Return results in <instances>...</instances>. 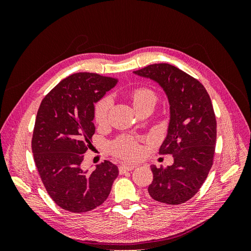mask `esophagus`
I'll list each match as a JSON object with an SVG mask.
<instances>
[{
  "mask_svg": "<svg viewBox=\"0 0 251 251\" xmlns=\"http://www.w3.org/2000/svg\"><path fill=\"white\" fill-rule=\"evenodd\" d=\"M136 164H121L120 168H119V171L120 173H125V172H128V171H132L136 168Z\"/></svg>",
  "mask_w": 251,
  "mask_h": 251,
  "instance_id": "esophagus-1",
  "label": "esophagus"
}]
</instances>
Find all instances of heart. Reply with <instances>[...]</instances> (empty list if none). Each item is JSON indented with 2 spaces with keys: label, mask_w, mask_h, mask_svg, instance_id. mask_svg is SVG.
Wrapping results in <instances>:
<instances>
[{
  "label": "heart",
  "mask_w": 251,
  "mask_h": 251,
  "mask_svg": "<svg viewBox=\"0 0 251 251\" xmlns=\"http://www.w3.org/2000/svg\"><path fill=\"white\" fill-rule=\"evenodd\" d=\"M156 96L153 91L147 89V88H139L134 91L133 93V102L135 107H138V105L153 100L155 101ZM112 107V98L107 96L102 98L101 100L98 101L95 105V112H94V117L97 123H103L108 117V113ZM115 153L124 156L126 158H134L139 154V146L134 139L132 138H120L118 139L113 146Z\"/></svg>",
  "instance_id": "b5f03b06"
}]
</instances>
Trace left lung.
Here are the masks:
<instances>
[{
	"label": "left lung",
	"instance_id": "obj_1",
	"mask_svg": "<svg viewBox=\"0 0 251 251\" xmlns=\"http://www.w3.org/2000/svg\"><path fill=\"white\" fill-rule=\"evenodd\" d=\"M157 82L168 97L170 123L159 153L171 154L174 163L151 165V198L170 205L182 204L198 193L211 169L217 121L210 97L202 83L170 64H154L134 71Z\"/></svg>",
	"mask_w": 251,
	"mask_h": 251
}]
</instances>
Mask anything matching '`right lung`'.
Segmentation results:
<instances>
[{
  "mask_svg": "<svg viewBox=\"0 0 251 251\" xmlns=\"http://www.w3.org/2000/svg\"><path fill=\"white\" fill-rule=\"evenodd\" d=\"M117 80L96 73H75L45 96L37 111L32 153L51 199L71 212H87L110 195L117 166L105 160L90 173L81 169L83 154L95 133V103Z\"/></svg>",
  "mask_w": 251,
  "mask_h": 251,
  "instance_id": "1",
  "label": "right lung"
}]
</instances>
